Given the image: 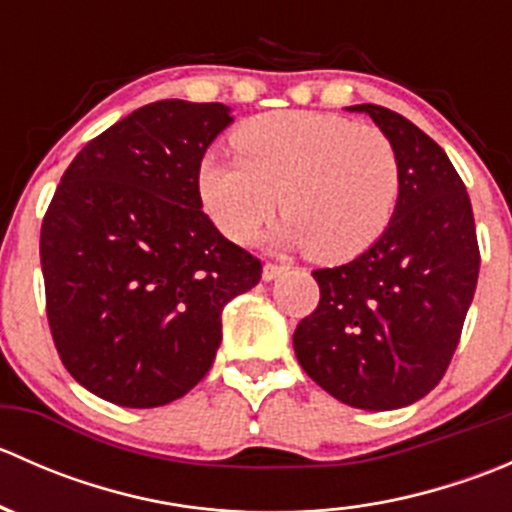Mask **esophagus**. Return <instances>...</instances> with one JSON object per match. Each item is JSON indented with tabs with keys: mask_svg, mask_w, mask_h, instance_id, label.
Returning <instances> with one entry per match:
<instances>
[{
	"mask_svg": "<svg viewBox=\"0 0 512 512\" xmlns=\"http://www.w3.org/2000/svg\"><path fill=\"white\" fill-rule=\"evenodd\" d=\"M287 272L285 265H277V262H267L265 267H262V280L265 282H272L277 280V277H282Z\"/></svg>",
	"mask_w": 512,
	"mask_h": 512,
	"instance_id": "obj_1",
	"label": "esophagus"
}]
</instances>
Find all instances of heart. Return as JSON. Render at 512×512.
I'll return each mask as SVG.
<instances>
[{
    "mask_svg": "<svg viewBox=\"0 0 512 512\" xmlns=\"http://www.w3.org/2000/svg\"><path fill=\"white\" fill-rule=\"evenodd\" d=\"M237 158L208 153L198 165V198L213 225L250 245L275 213L277 245L344 262L369 250L391 225L401 165L384 131L339 113L272 111L232 136Z\"/></svg>",
    "mask_w": 512,
    "mask_h": 512,
    "instance_id": "b5f03b06",
    "label": "heart"
}]
</instances>
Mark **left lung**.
Masks as SVG:
<instances>
[{
    "mask_svg": "<svg viewBox=\"0 0 512 512\" xmlns=\"http://www.w3.org/2000/svg\"><path fill=\"white\" fill-rule=\"evenodd\" d=\"M369 113L396 148L401 195L384 235L352 262L314 270L319 304L294 329L299 366L366 411L423 399L446 374L476 292L471 198L446 151L401 113Z\"/></svg>",
    "mask_w": 512,
    "mask_h": 512,
    "instance_id": "1",
    "label": "left lung"
}]
</instances>
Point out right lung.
Returning <instances> with one entry per match:
<instances>
[{
  "mask_svg": "<svg viewBox=\"0 0 512 512\" xmlns=\"http://www.w3.org/2000/svg\"><path fill=\"white\" fill-rule=\"evenodd\" d=\"M223 103H148L86 143L41 223L46 317L81 386L153 409L213 366L223 307L260 282L255 255L218 232L198 165L230 126Z\"/></svg>",
  "mask_w": 512,
  "mask_h": 512,
  "instance_id": "add662e5",
  "label": "right lung"
}]
</instances>
